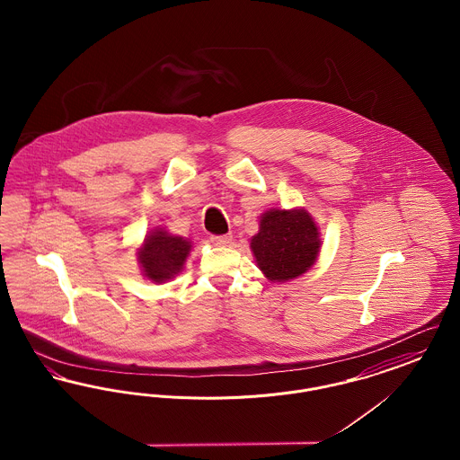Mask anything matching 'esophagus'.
<instances>
[{"mask_svg":"<svg viewBox=\"0 0 460 460\" xmlns=\"http://www.w3.org/2000/svg\"><path fill=\"white\" fill-rule=\"evenodd\" d=\"M212 244L216 246H229L233 243V236L231 234H224V236H210Z\"/></svg>","mask_w":460,"mask_h":460,"instance_id":"34e87169","label":"esophagus"}]
</instances>
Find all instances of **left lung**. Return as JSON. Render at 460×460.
I'll use <instances>...</instances> for the list:
<instances>
[{"label": "left lung", "instance_id": "left-lung-1", "mask_svg": "<svg viewBox=\"0 0 460 460\" xmlns=\"http://www.w3.org/2000/svg\"><path fill=\"white\" fill-rule=\"evenodd\" d=\"M321 231L305 208H269L259 220L250 248L257 267L272 283L305 274L321 253Z\"/></svg>", "mask_w": 460, "mask_h": 460}]
</instances>
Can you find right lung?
I'll use <instances>...</instances> for the list:
<instances>
[{"mask_svg": "<svg viewBox=\"0 0 460 460\" xmlns=\"http://www.w3.org/2000/svg\"><path fill=\"white\" fill-rule=\"evenodd\" d=\"M191 250V240L175 236L165 227H155L136 248V257L143 278L154 285H164L182 270Z\"/></svg>", "mask_w": 460, "mask_h": 460, "instance_id": "1", "label": "right lung"}]
</instances>
